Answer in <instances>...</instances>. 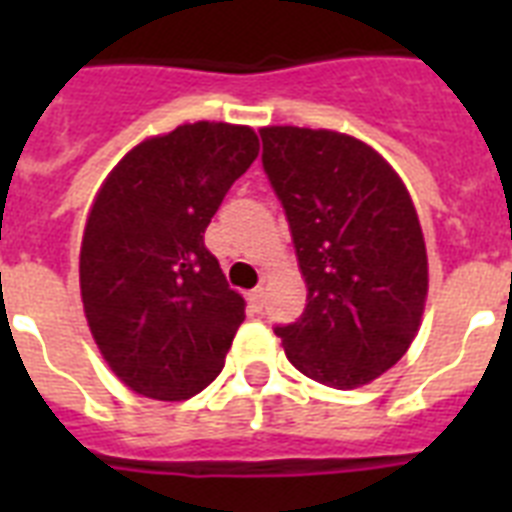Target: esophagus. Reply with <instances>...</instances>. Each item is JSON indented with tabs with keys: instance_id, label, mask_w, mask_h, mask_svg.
Returning <instances> with one entry per match:
<instances>
[{
	"instance_id": "34e87169",
	"label": "esophagus",
	"mask_w": 512,
	"mask_h": 512,
	"mask_svg": "<svg viewBox=\"0 0 512 512\" xmlns=\"http://www.w3.org/2000/svg\"><path fill=\"white\" fill-rule=\"evenodd\" d=\"M263 289L257 287V289H252V292H249L247 295V300H249V308H252V311H263Z\"/></svg>"
}]
</instances>
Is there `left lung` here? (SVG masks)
Wrapping results in <instances>:
<instances>
[{
	"mask_svg": "<svg viewBox=\"0 0 512 512\" xmlns=\"http://www.w3.org/2000/svg\"><path fill=\"white\" fill-rule=\"evenodd\" d=\"M260 138L308 287L303 316L273 332L305 377L361 388L409 350L425 311L428 255L409 191L342 132L263 127Z\"/></svg>",
	"mask_w": 512,
	"mask_h": 512,
	"instance_id": "obj_1",
	"label": "left lung"
}]
</instances>
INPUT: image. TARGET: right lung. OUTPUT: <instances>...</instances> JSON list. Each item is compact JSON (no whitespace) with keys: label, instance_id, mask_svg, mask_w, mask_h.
I'll use <instances>...</instances> for the list:
<instances>
[{"label":"right lung","instance_id":"obj_1","mask_svg":"<svg viewBox=\"0 0 512 512\" xmlns=\"http://www.w3.org/2000/svg\"><path fill=\"white\" fill-rule=\"evenodd\" d=\"M257 151L241 124H183L132 148L100 185L79 255L84 316L108 366L140 396L191 398L223 369L244 297L204 231Z\"/></svg>","mask_w":512,"mask_h":512}]
</instances>
